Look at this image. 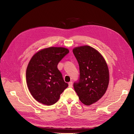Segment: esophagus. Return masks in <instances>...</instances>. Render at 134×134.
Segmentation results:
<instances>
[{"label": "esophagus", "instance_id": "obj_1", "mask_svg": "<svg viewBox=\"0 0 134 134\" xmlns=\"http://www.w3.org/2000/svg\"><path fill=\"white\" fill-rule=\"evenodd\" d=\"M68 86H69V87H72V86H73V83H72V81L69 82L68 83Z\"/></svg>", "mask_w": 134, "mask_h": 134}]
</instances>
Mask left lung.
Wrapping results in <instances>:
<instances>
[{"label": "left lung", "instance_id": "1", "mask_svg": "<svg viewBox=\"0 0 134 134\" xmlns=\"http://www.w3.org/2000/svg\"><path fill=\"white\" fill-rule=\"evenodd\" d=\"M73 52L80 69L79 81L74 83V88L80 100L90 105L106 92L110 78L108 66L102 55L92 47H76Z\"/></svg>", "mask_w": 134, "mask_h": 134}]
</instances>
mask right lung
Here are the masks:
<instances>
[{"mask_svg": "<svg viewBox=\"0 0 134 134\" xmlns=\"http://www.w3.org/2000/svg\"><path fill=\"white\" fill-rule=\"evenodd\" d=\"M69 52L64 47H51L41 49L32 56L26 68V79L31 94L38 102L54 104L68 86L58 65Z\"/></svg>", "mask_w": 134, "mask_h": 134, "instance_id": "add662e5", "label": "right lung"}]
</instances>
